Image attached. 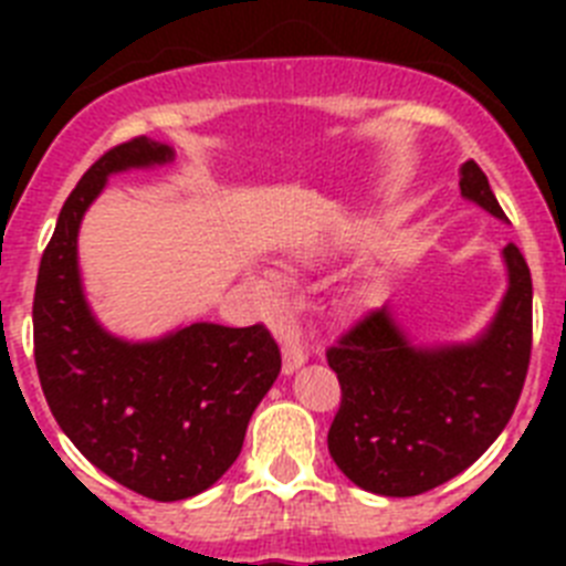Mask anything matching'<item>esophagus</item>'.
I'll return each mask as SVG.
<instances>
[{
  "label": "esophagus",
  "instance_id": "1",
  "mask_svg": "<svg viewBox=\"0 0 566 566\" xmlns=\"http://www.w3.org/2000/svg\"><path fill=\"white\" fill-rule=\"evenodd\" d=\"M306 363H308V352L303 348V345H297V343L283 345V374H294Z\"/></svg>",
  "mask_w": 566,
  "mask_h": 566
}]
</instances>
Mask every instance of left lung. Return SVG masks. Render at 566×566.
<instances>
[{"mask_svg":"<svg viewBox=\"0 0 566 566\" xmlns=\"http://www.w3.org/2000/svg\"><path fill=\"white\" fill-rule=\"evenodd\" d=\"M459 175L468 201L507 221L476 161ZM502 258L507 292L476 339L417 345L382 306L326 352L343 388L328 453L357 488L419 496L459 476L504 431L527 377L533 280L516 243Z\"/></svg>","mask_w":566,"mask_h":566,"instance_id":"obj_1","label":"left lung"}]
</instances>
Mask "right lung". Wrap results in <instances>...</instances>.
Segmentation results:
<instances>
[{"label":"right lung","instance_id":"obj_1","mask_svg":"<svg viewBox=\"0 0 566 566\" xmlns=\"http://www.w3.org/2000/svg\"><path fill=\"white\" fill-rule=\"evenodd\" d=\"M172 158L144 135L104 153L59 212L33 297L39 382L59 428L102 473L155 502L198 496L232 468L280 374V348L260 323H192L133 343L109 334L84 297L78 227L90 203L109 175Z\"/></svg>","mask_w":566,"mask_h":566}]
</instances>
